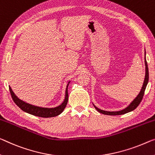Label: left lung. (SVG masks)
I'll return each mask as SVG.
<instances>
[{
    "instance_id": "left-lung-1",
    "label": "left lung",
    "mask_w": 155,
    "mask_h": 155,
    "mask_svg": "<svg viewBox=\"0 0 155 155\" xmlns=\"http://www.w3.org/2000/svg\"><path fill=\"white\" fill-rule=\"evenodd\" d=\"M145 64H146V76H145V80H144V82L143 84L142 89L141 90V91L138 95L137 97L132 102L129 106L127 107V108H125L124 109L121 111H103L101 110L98 108H97L96 106L95 108L96 109V110L97 111H99L100 113L103 114H107V115H111V116H115V115H122V114H125L127 112H130V111H132L135 109L136 108L139 106V104H140V102H141L143 97L144 93H145V90H146V86L147 84V82H148V80H149V72H148V67H147V64L146 59V54H145Z\"/></svg>"
}]
</instances>
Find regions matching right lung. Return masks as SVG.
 Wrapping results in <instances>:
<instances>
[{
	"mask_svg": "<svg viewBox=\"0 0 155 155\" xmlns=\"http://www.w3.org/2000/svg\"><path fill=\"white\" fill-rule=\"evenodd\" d=\"M68 84L67 85V87H66L65 99H64V101L62 102V104H60V105L58 107H57L51 108V109L33 106V105H31L30 104L26 103V102L21 101L20 99H18V97L16 96V95L14 94V92L12 91V90L10 87H9V89L14 102H15L16 105L19 107V108L22 109L23 111H24L28 114H32V115L39 116V117L51 118V117H54V116L59 115V114L64 111V109H65L66 104H67L68 99Z\"/></svg>",
	"mask_w": 155,
	"mask_h": 155,
	"instance_id": "right-lung-1",
	"label": "right lung"
}]
</instances>
